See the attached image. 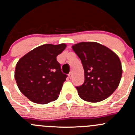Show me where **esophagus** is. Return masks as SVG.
Returning a JSON list of instances; mask_svg holds the SVG:
<instances>
[{
	"label": "esophagus",
	"instance_id": "1",
	"mask_svg": "<svg viewBox=\"0 0 135 135\" xmlns=\"http://www.w3.org/2000/svg\"><path fill=\"white\" fill-rule=\"evenodd\" d=\"M73 73H72V72H71V73H69V78L71 79L72 78H73Z\"/></svg>",
	"mask_w": 135,
	"mask_h": 135
}]
</instances>
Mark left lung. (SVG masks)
<instances>
[{"label":"left lung","instance_id":"8db88e82","mask_svg":"<svg viewBox=\"0 0 135 135\" xmlns=\"http://www.w3.org/2000/svg\"><path fill=\"white\" fill-rule=\"evenodd\" d=\"M72 48L81 60L84 70V83L76 87L80 97L97 103L110 97L122 78L123 70L119 57L97 42H80Z\"/></svg>","mask_w":135,"mask_h":135}]
</instances>
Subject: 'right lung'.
Listing matches in <instances>:
<instances>
[{
  "instance_id": "right-lung-1",
  "label": "right lung",
  "mask_w": 135,
  "mask_h": 135,
  "mask_svg": "<svg viewBox=\"0 0 135 135\" xmlns=\"http://www.w3.org/2000/svg\"><path fill=\"white\" fill-rule=\"evenodd\" d=\"M66 44H44L31 50L16 64L14 77L20 91L30 100L44 104L59 97L66 74L61 72L57 56Z\"/></svg>"
}]
</instances>
